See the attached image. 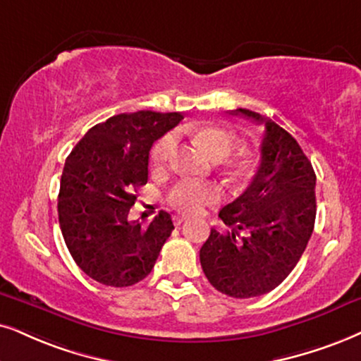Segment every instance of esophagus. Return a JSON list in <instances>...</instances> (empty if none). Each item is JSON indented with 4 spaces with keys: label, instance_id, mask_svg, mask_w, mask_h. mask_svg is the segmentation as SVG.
Masks as SVG:
<instances>
[{
    "label": "esophagus",
    "instance_id": "34e87169",
    "mask_svg": "<svg viewBox=\"0 0 361 361\" xmlns=\"http://www.w3.org/2000/svg\"><path fill=\"white\" fill-rule=\"evenodd\" d=\"M173 220H175V225H181L185 221V216H175Z\"/></svg>",
    "mask_w": 361,
    "mask_h": 361
}]
</instances>
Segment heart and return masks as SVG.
Segmentation results:
<instances>
[{"mask_svg": "<svg viewBox=\"0 0 361 361\" xmlns=\"http://www.w3.org/2000/svg\"><path fill=\"white\" fill-rule=\"evenodd\" d=\"M198 138L207 147L214 158L223 159L230 154L233 143L230 135L220 128H203L198 131ZM178 147L176 131H168L154 141L152 149V159L157 166H166L175 157ZM221 188L213 183H200L193 180H181L173 185L168 191V202L180 212L186 214L202 213L209 204L220 202Z\"/></svg>", "mask_w": 361, "mask_h": 361, "instance_id": "heart-1", "label": "heart"}]
</instances>
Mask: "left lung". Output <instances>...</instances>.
Listing matches in <instances>:
<instances>
[{"label": "left lung", "mask_w": 361, "mask_h": 361, "mask_svg": "<svg viewBox=\"0 0 361 361\" xmlns=\"http://www.w3.org/2000/svg\"><path fill=\"white\" fill-rule=\"evenodd\" d=\"M264 126L258 170L252 183L220 218L226 233L212 228L200 250L208 281L233 298L275 290L307 248L317 216L313 166L288 131L250 109H233Z\"/></svg>", "instance_id": "obj_1"}]
</instances>
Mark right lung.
I'll return each instance as SVG.
<instances>
[{
    "label": "right lung",
    "instance_id": "obj_1",
    "mask_svg": "<svg viewBox=\"0 0 361 361\" xmlns=\"http://www.w3.org/2000/svg\"><path fill=\"white\" fill-rule=\"evenodd\" d=\"M181 120V113H121L88 130L66 158L59 226L73 259L98 283L121 288L147 278L171 235L168 212L148 226L128 213L148 181L153 143Z\"/></svg>",
    "mask_w": 361,
    "mask_h": 361
}]
</instances>
